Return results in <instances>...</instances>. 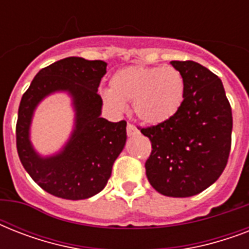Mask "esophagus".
Wrapping results in <instances>:
<instances>
[{
	"instance_id": "1",
	"label": "esophagus",
	"mask_w": 249,
	"mask_h": 249,
	"mask_svg": "<svg viewBox=\"0 0 249 249\" xmlns=\"http://www.w3.org/2000/svg\"><path fill=\"white\" fill-rule=\"evenodd\" d=\"M138 133H140V130H138L134 125L128 123V125H126V134L130 137V136H136V134H138Z\"/></svg>"
}]
</instances>
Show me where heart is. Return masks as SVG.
I'll use <instances>...</instances> for the list:
<instances>
[{"label": "heart", "mask_w": 249, "mask_h": 249, "mask_svg": "<svg viewBox=\"0 0 249 249\" xmlns=\"http://www.w3.org/2000/svg\"><path fill=\"white\" fill-rule=\"evenodd\" d=\"M185 77L170 66H129L113 73L103 97L113 108L132 102L133 112L147 124H161L177 115L185 98Z\"/></svg>", "instance_id": "1"}]
</instances>
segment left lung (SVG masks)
<instances>
[{"label":"left lung","instance_id":"obj_1","mask_svg":"<svg viewBox=\"0 0 249 249\" xmlns=\"http://www.w3.org/2000/svg\"><path fill=\"white\" fill-rule=\"evenodd\" d=\"M185 77L186 91L177 115L140 128L151 141L146 176L165 196L187 197L218 179L231 148L232 115L218 76L193 60H172Z\"/></svg>","mask_w":249,"mask_h":249}]
</instances>
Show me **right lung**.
I'll list each match as a JSON object with an SVG mask.
<instances>
[{"label": "right lung", "mask_w": 249, "mask_h": 249, "mask_svg": "<svg viewBox=\"0 0 249 249\" xmlns=\"http://www.w3.org/2000/svg\"><path fill=\"white\" fill-rule=\"evenodd\" d=\"M103 60L70 56L40 70L21 97L17 121V150L24 169L41 189L54 196L81 200L103 190L126 141V121L101 117L98 88L106 75ZM64 89L74 98L76 126L64 151L50 158L37 156L29 142V125L38 102Z\"/></svg>", "instance_id": "add662e5"}]
</instances>
